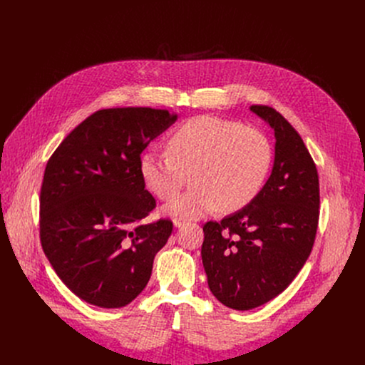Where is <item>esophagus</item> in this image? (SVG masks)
Returning <instances> with one entry per match:
<instances>
[{
  "label": "esophagus",
  "instance_id": "34e87169",
  "mask_svg": "<svg viewBox=\"0 0 365 365\" xmlns=\"http://www.w3.org/2000/svg\"><path fill=\"white\" fill-rule=\"evenodd\" d=\"M186 220H182V218H176L175 220V227H178V228H182V227H185L186 225Z\"/></svg>",
  "mask_w": 365,
  "mask_h": 365
}]
</instances>
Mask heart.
I'll list each match as a JSON object with an SVG mask.
<instances>
[{"instance_id": "heart-1", "label": "heart", "mask_w": 365, "mask_h": 365, "mask_svg": "<svg viewBox=\"0 0 365 365\" xmlns=\"http://www.w3.org/2000/svg\"><path fill=\"white\" fill-rule=\"evenodd\" d=\"M168 151L145 150L140 176L151 193L169 200L192 175L195 186L165 207L168 215L182 220L217 207L222 212L241 210L262 192L273 163V147L263 131L211 115L178 127L168 138Z\"/></svg>"}]
</instances>
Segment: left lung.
<instances>
[{"instance_id":"1","label":"left lung","mask_w":365,"mask_h":365,"mask_svg":"<svg viewBox=\"0 0 365 365\" xmlns=\"http://www.w3.org/2000/svg\"><path fill=\"white\" fill-rule=\"evenodd\" d=\"M274 130V166L247 206L203 225L202 263L212 294L235 310L279 296L314 247L319 221V176L302 137L274 108L251 106Z\"/></svg>"}]
</instances>
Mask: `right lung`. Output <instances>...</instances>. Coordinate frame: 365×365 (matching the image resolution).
Here are the masks:
<instances>
[{"label":"right lung","mask_w":365,"mask_h":365,"mask_svg":"<svg viewBox=\"0 0 365 365\" xmlns=\"http://www.w3.org/2000/svg\"><path fill=\"white\" fill-rule=\"evenodd\" d=\"M178 115L168 110H99L59 144L40 190V242L59 279L99 307L133 302L173 222L140 224L155 207L138 162Z\"/></svg>","instance_id":"obj_1"}]
</instances>
